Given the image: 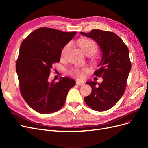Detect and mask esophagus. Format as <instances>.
Listing matches in <instances>:
<instances>
[{"instance_id": "esophagus-1", "label": "esophagus", "mask_w": 148, "mask_h": 148, "mask_svg": "<svg viewBox=\"0 0 148 148\" xmlns=\"http://www.w3.org/2000/svg\"><path fill=\"white\" fill-rule=\"evenodd\" d=\"M76 83L78 85H79V86H82V85H84V83L83 82H79V81H77L76 82Z\"/></svg>"}]
</instances>
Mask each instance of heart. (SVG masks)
Segmentation results:
<instances>
[{
    "instance_id": "1",
    "label": "heart",
    "mask_w": 148,
    "mask_h": 148,
    "mask_svg": "<svg viewBox=\"0 0 148 148\" xmlns=\"http://www.w3.org/2000/svg\"><path fill=\"white\" fill-rule=\"evenodd\" d=\"M78 44L82 47L83 52L88 56H91L95 54L97 51V44L93 40L88 38H82L78 40ZM71 47L70 43H67L63 47L61 50L60 55L62 58H64L68 54L69 51ZM86 71V69L80 68V67H75L69 71V73L72 77L78 78L82 79L84 77V73Z\"/></svg>"
}]
</instances>
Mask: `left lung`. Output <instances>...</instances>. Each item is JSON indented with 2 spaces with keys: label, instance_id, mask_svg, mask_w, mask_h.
Returning <instances> with one entry per match:
<instances>
[{
  "label": "left lung",
  "instance_id": "8db88e82",
  "mask_svg": "<svg viewBox=\"0 0 148 148\" xmlns=\"http://www.w3.org/2000/svg\"><path fill=\"white\" fill-rule=\"evenodd\" d=\"M81 34L95 40L102 51L99 68L94 75L102 77L103 81L97 83V87L96 82H86L92 91L84 98V102L92 110H107L117 104L126 89L132 67L128 49L122 39L111 31L92 29L89 33Z\"/></svg>",
  "mask_w": 148,
  "mask_h": 148
}]
</instances>
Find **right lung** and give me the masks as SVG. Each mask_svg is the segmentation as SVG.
<instances>
[{
  "mask_svg": "<svg viewBox=\"0 0 148 148\" xmlns=\"http://www.w3.org/2000/svg\"><path fill=\"white\" fill-rule=\"evenodd\" d=\"M77 32L40 28L31 33L21 42L16 63L21 96L33 110L42 114L59 110L64 106L73 79L60 78L49 82L51 70L59 62L62 49Z\"/></svg>",
  "mask_w": 148,
  "mask_h": 148,
  "instance_id": "add662e5",
  "label": "right lung"
}]
</instances>
